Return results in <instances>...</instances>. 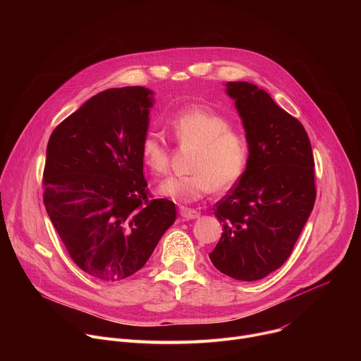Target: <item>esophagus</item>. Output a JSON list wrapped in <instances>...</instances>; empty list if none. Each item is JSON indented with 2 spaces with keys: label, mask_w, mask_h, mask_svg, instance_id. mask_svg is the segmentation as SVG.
<instances>
[{
  "label": "esophagus",
  "mask_w": 361,
  "mask_h": 361,
  "mask_svg": "<svg viewBox=\"0 0 361 361\" xmlns=\"http://www.w3.org/2000/svg\"><path fill=\"white\" fill-rule=\"evenodd\" d=\"M178 213L180 216L184 219V220H194V219H198L200 217V213L194 209H188V207H180L178 209Z\"/></svg>",
  "instance_id": "obj_1"
}]
</instances>
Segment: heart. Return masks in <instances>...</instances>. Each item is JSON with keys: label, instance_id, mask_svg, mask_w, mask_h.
<instances>
[{"label": "heart", "instance_id": "1", "mask_svg": "<svg viewBox=\"0 0 361 361\" xmlns=\"http://www.w3.org/2000/svg\"><path fill=\"white\" fill-rule=\"evenodd\" d=\"M230 121L212 110L191 107L178 111L169 128L178 145L194 147L190 174L174 176L160 185V192L178 202H192L212 191L230 190L241 178L248 161V141L230 128ZM144 166L163 176L170 166V147L157 134L148 133L140 145Z\"/></svg>", "mask_w": 361, "mask_h": 361}]
</instances>
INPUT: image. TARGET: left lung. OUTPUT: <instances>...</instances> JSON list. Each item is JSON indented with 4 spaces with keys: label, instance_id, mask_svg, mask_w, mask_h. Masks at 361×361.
<instances>
[{
    "label": "left lung",
    "instance_id": "obj_1",
    "mask_svg": "<svg viewBox=\"0 0 361 361\" xmlns=\"http://www.w3.org/2000/svg\"><path fill=\"white\" fill-rule=\"evenodd\" d=\"M248 141V161L238 183L214 209L223 234L209 254L223 274L255 281L290 257L316 201L314 157L302 124L262 88L227 84Z\"/></svg>",
    "mask_w": 361,
    "mask_h": 361
}]
</instances>
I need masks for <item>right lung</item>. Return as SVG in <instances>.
Masks as SVG:
<instances>
[{
  "mask_svg": "<svg viewBox=\"0 0 361 361\" xmlns=\"http://www.w3.org/2000/svg\"><path fill=\"white\" fill-rule=\"evenodd\" d=\"M151 91L110 88L51 134L42 173L47 214L71 260L102 281H120L149 259L177 217L154 200L142 174Z\"/></svg>",
  "mask_w": 361,
  "mask_h": 361,
  "instance_id": "add662e5",
  "label": "right lung"
}]
</instances>
